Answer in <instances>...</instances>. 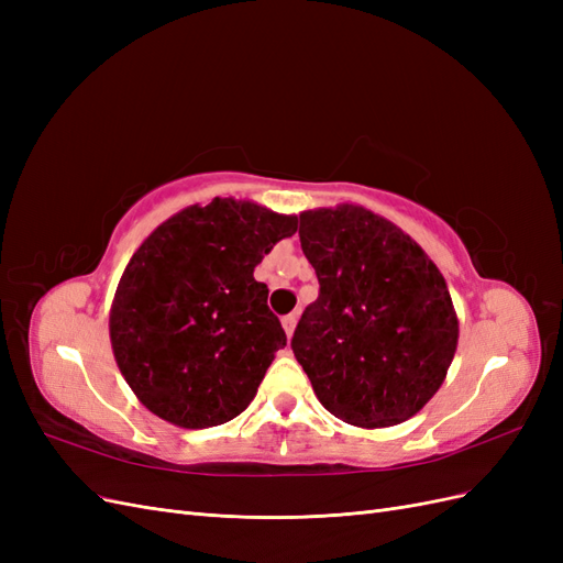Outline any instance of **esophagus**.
<instances>
[{"label":"esophagus","mask_w":563,"mask_h":563,"mask_svg":"<svg viewBox=\"0 0 563 563\" xmlns=\"http://www.w3.org/2000/svg\"><path fill=\"white\" fill-rule=\"evenodd\" d=\"M296 323H298V312H291V314H286V317L282 319V327H284V331H286V338L294 335Z\"/></svg>","instance_id":"esophagus-1"}]
</instances>
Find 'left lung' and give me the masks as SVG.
<instances>
[{"mask_svg": "<svg viewBox=\"0 0 563 563\" xmlns=\"http://www.w3.org/2000/svg\"><path fill=\"white\" fill-rule=\"evenodd\" d=\"M298 234L319 298L291 347L317 399L366 430L413 418L457 347L444 275L401 228L356 203L302 211Z\"/></svg>", "mask_w": 563, "mask_h": 563, "instance_id": "obj_1", "label": "left lung"}]
</instances>
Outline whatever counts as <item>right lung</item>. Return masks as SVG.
Segmentation results:
<instances>
[{
    "label": "right lung",
    "mask_w": 563,
    "mask_h": 563,
    "mask_svg": "<svg viewBox=\"0 0 563 563\" xmlns=\"http://www.w3.org/2000/svg\"><path fill=\"white\" fill-rule=\"evenodd\" d=\"M296 230L298 216L216 197L164 220L131 255L110 308V343L147 411L203 430L253 401L286 345L253 269Z\"/></svg>",
    "instance_id": "add662e5"
}]
</instances>
